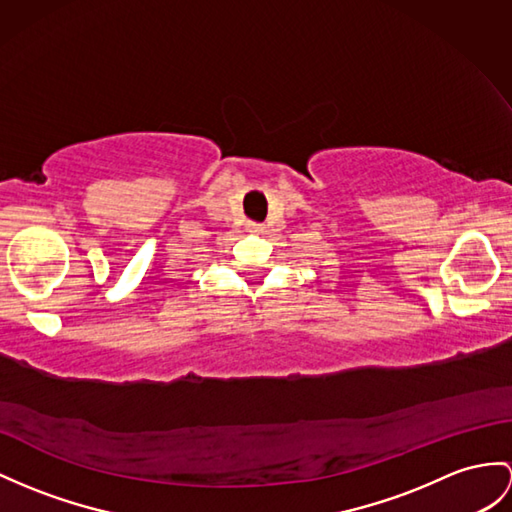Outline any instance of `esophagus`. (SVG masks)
I'll return each mask as SVG.
<instances>
[{
  "instance_id": "34e87169",
  "label": "esophagus",
  "mask_w": 512,
  "mask_h": 512,
  "mask_svg": "<svg viewBox=\"0 0 512 512\" xmlns=\"http://www.w3.org/2000/svg\"><path fill=\"white\" fill-rule=\"evenodd\" d=\"M265 230V226H263V223H256V221H249L247 223V232H254V234H260V232H263Z\"/></svg>"
}]
</instances>
